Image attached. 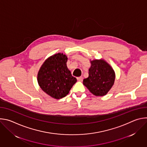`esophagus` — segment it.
I'll use <instances>...</instances> for the list:
<instances>
[{
    "mask_svg": "<svg viewBox=\"0 0 147 147\" xmlns=\"http://www.w3.org/2000/svg\"><path fill=\"white\" fill-rule=\"evenodd\" d=\"M77 80H78V81H82L83 78H82V77H78L77 78Z\"/></svg>",
    "mask_w": 147,
    "mask_h": 147,
    "instance_id": "34e87169",
    "label": "esophagus"
}]
</instances>
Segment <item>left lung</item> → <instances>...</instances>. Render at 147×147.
<instances>
[{"mask_svg":"<svg viewBox=\"0 0 147 147\" xmlns=\"http://www.w3.org/2000/svg\"><path fill=\"white\" fill-rule=\"evenodd\" d=\"M89 76L84 79L83 84L95 96H104L114 84L115 73L112 67L103 59L91 61Z\"/></svg>","mask_w":147,"mask_h":147,"instance_id":"obj_1","label":"left lung"}]
</instances>
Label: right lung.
<instances>
[{
    "label": "right lung",
    "mask_w": 147,
    "mask_h": 147,
    "mask_svg": "<svg viewBox=\"0 0 147 147\" xmlns=\"http://www.w3.org/2000/svg\"><path fill=\"white\" fill-rule=\"evenodd\" d=\"M67 57L58 53L48 57L38 73V82L40 88L55 99L66 96L77 79L67 67Z\"/></svg>",
    "instance_id": "right-lung-1"
}]
</instances>
